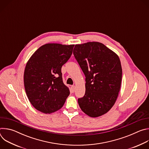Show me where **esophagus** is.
Here are the masks:
<instances>
[{
  "label": "esophagus",
  "mask_w": 149,
  "mask_h": 149,
  "mask_svg": "<svg viewBox=\"0 0 149 149\" xmlns=\"http://www.w3.org/2000/svg\"><path fill=\"white\" fill-rule=\"evenodd\" d=\"M75 86H74H74H71V91L72 93H74L75 91Z\"/></svg>",
  "instance_id": "obj_1"
}]
</instances>
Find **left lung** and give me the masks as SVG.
Returning a JSON list of instances; mask_svg holds the SVG:
<instances>
[{
  "label": "left lung",
  "mask_w": 149,
  "mask_h": 149,
  "mask_svg": "<svg viewBox=\"0 0 149 149\" xmlns=\"http://www.w3.org/2000/svg\"><path fill=\"white\" fill-rule=\"evenodd\" d=\"M73 54L86 76V93L78 99L79 107L91 117L107 113L120 90L122 68L118 56L98 42L75 45Z\"/></svg>",
  "instance_id": "1"
}]
</instances>
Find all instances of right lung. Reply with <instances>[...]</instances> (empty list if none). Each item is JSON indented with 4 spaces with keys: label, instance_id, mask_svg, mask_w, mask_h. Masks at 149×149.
Wrapping results in <instances>:
<instances>
[{
    "label": "right lung",
    "instance_id": "1",
    "mask_svg": "<svg viewBox=\"0 0 149 149\" xmlns=\"http://www.w3.org/2000/svg\"><path fill=\"white\" fill-rule=\"evenodd\" d=\"M74 45L47 44L39 48L28 60L24 71V86L33 107L45 114L62 107L70 95L63 84L61 68L71 57Z\"/></svg>",
    "mask_w": 149,
    "mask_h": 149
}]
</instances>
